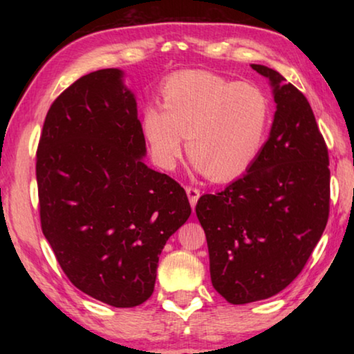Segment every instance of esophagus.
Here are the masks:
<instances>
[{
	"instance_id": "obj_1",
	"label": "esophagus",
	"mask_w": 354,
	"mask_h": 354,
	"mask_svg": "<svg viewBox=\"0 0 354 354\" xmlns=\"http://www.w3.org/2000/svg\"><path fill=\"white\" fill-rule=\"evenodd\" d=\"M185 192H187L190 206H192V209H194L195 205H196V201H198V198H200V190L195 189V187H185Z\"/></svg>"
}]
</instances>
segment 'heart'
Here are the masks:
<instances>
[{
  "instance_id": "heart-1",
  "label": "heart",
  "mask_w": 354,
  "mask_h": 354,
  "mask_svg": "<svg viewBox=\"0 0 354 354\" xmlns=\"http://www.w3.org/2000/svg\"><path fill=\"white\" fill-rule=\"evenodd\" d=\"M162 107L147 104L140 128L156 164L175 169L184 139L192 165L215 181L241 175L259 154L270 124V101L251 82L211 71L170 76L160 87Z\"/></svg>"
}]
</instances>
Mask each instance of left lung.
I'll use <instances>...</instances> for the list:
<instances>
[{
	"instance_id": "obj_1",
	"label": "left lung",
	"mask_w": 354,
	"mask_h": 354,
	"mask_svg": "<svg viewBox=\"0 0 354 354\" xmlns=\"http://www.w3.org/2000/svg\"><path fill=\"white\" fill-rule=\"evenodd\" d=\"M270 136L242 178L206 194L195 212L205 230L214 289L231 304L270 298L306 266L329 214L328 148L304 95L277 70Z\"/></svg>"
}]
</instances>
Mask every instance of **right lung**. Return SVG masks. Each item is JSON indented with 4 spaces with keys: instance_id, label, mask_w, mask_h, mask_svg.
Listing matches in <instances>:
<instances>
[{
    "instance_id": "1",
    "label": "right lung",
    "mask_w": 354,
    "mask_h": 354,
    "mask_svg": "<svg viewBox=\"0 0 354 354\" xmlns=\"http://www.w3.org/2000/svg\"><path fill=\"white\" fill-rule=\"evenodd\" d=\"M124 73L82 76L51 104L35 175L41 231L75 287L113 308L151 297L159 254L192 212L175 179L143 162Z\"/></svg>"
}]
</instances>
